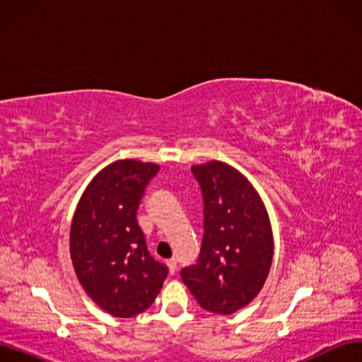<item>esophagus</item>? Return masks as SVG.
I'll list each match as a JSON object with an SVG mask.
<instances>
[{
  "label": "esophagus",
  "mask_w": 362,
  "mask_h": 362,
  "mask_svg": "<svg viewBox=\"0 0 362 362\" xmlns=\"http://www.w3.org/2000/svg\"><path fill=\"white\" fill-rule=\"evenodd\" d=\"M168 266H169V272L173 275V273L177 272V267H178V266H177V259H175V258L169 259V261H168Z\"/></svg>",
  "instance_id": "obj_1"
}]
</instances>
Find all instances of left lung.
<instances>
[{"label": "left lung", "mask_w": 362, "mask_h": 362, "mask_svg": "<svg viewBox=\"0 0 362 362\" xmlns=\"http://www.w3.org/2000/svg\"><path fill=\"white\" fill-rule=\"evenodd\" d=\"M204 201L198 261L181 279L204 310L233 314L264 286L273 258L267 213L242 173L222 161L193 166Z\"/></svg>", "instance_id": "1"}]
</instances>
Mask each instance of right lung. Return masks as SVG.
<instances>
[{
    "instance_id": "1",
    "label": "right lung",
    "mask_w": 362,
    "mask_h": 362,
    "mask_svg": "<svg viewBox=\"0 0 362 362\" xmlns=\"http://www.w3.org/2000/svg\"><path fill=\"white\" fill-rule=\"evenodd\" d=\"M160 166L120 160L86 189L71 228V258L83 288L107 313L127 319L156 300L169 269L151 257L137 210Z\"/></svg>"
}]
</instances>
